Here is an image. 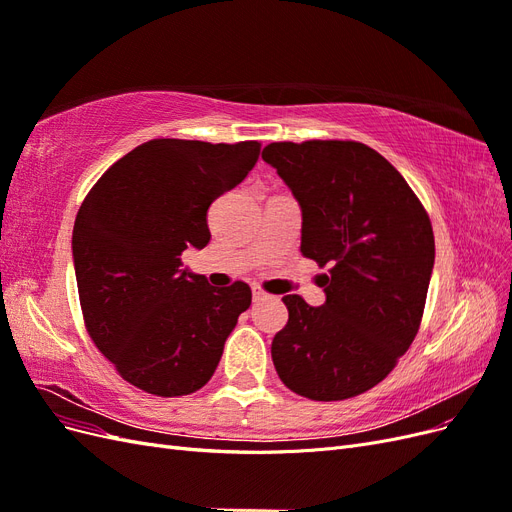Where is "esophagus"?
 Wrapping results in <instances>:
<instances>
[{"label": "esophagus", "mask_w": 512, "mask_h": 512, "mask_svg": "<svg viewBox=\"0 0 512 512\" xmlns=\"http://www.w3.org/2000/svg\"><path fill=\"white\" fill-rule=\"evenodd\" d=\"M252 297H254V301H262V299H267L269 297V294L265 292V290H262L260 286H252Z\"/></svg>", "instance_id": "esophagus-1"}]
</instances>
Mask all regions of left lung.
<instances>
[{
  "instance_id": "obj_1",
  "label": "left lung",
  "mask_w": 512,
  "mask_h": 512,
  "mask_svg": "<svg viewBox=\"0 0 512 512\" xmlns=\"http://www.w3.org/2000/svg\"><path fill=\"white\" fill-rule=\"evenodd\" d=\"M262 160L299 200L303 256L329 267L322 307L282 299L277 376L314 401L361 395L391 374L421 327L436 258L429 215L399 170L363 143H271Z\"/></svg>"
}]
</instances>
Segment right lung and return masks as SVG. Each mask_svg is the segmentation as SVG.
Returning a JSON list of instances; mask_svg holds the SVG:
<instances>
[{"label":"right lung","mask_w":512,"mask_h":512,"mask_svg":"<svg viewBox=\"0 0 512 512\" xmlns=\"http://www.w3.org/2000/svg\"><path fill=\"white\" fill-rule=\"evenodd\" d=\"M260 156L258 141L153 138L117 160L85 196L72 232L91 342L136 389L190 395L211 380L252 288L209 286L181 254L211 239L207 209Z\"/></svg>","instance_id":"add662e5"}]
</instances>
